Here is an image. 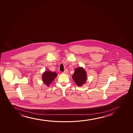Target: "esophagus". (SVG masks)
Here are the masks:
<instances>
[{
  "instance_id": "34e87169",
  "label": "esophagus",
  "mask_w": 133,
  "mask_h": 133,
  "mask_svg": "<svg viewBox=\"0 0 133 133\" xmlns=\"http://www.w3.org/2000/svg\"><path fill=\"white\" fill-rule=\"evenodd\" d=\"M68 70L67 69H65V70L64 71V72L63 73L64 74H66L68 73Z\"/></svg>"
}]
</instances>
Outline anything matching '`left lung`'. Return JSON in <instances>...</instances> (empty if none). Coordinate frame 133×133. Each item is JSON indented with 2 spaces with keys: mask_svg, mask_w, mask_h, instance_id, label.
Segmentation results:
<instances>
[{
  "mask_svg": "<svg viewBox=\"0 0 133 133\" xmlns=\"http://www.w3.org/2000/svg\"><path fill=\"white\" fill-rule=\"evenodd\" d=\"M72 78L78 86H81L85 84L87 80V74L85 69L80 67L76 68L72 76Z\"/></svg>",
  "mask_w": 133,
  "mask_h": 133,
  "instance_id": "8db88e82",
  "label": "left lung"
}]
</instances>
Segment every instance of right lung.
Listing matches in <instances>:
<instances>
[{"label":"right lung","instance_id":"1","mask_svg":"<svg viewBox=\"0 0 133 133\" xmlns=\"http://www.w3.org/2000/svg\"><path fill=\"white\" fill-rule=\"evenodd\" d=\"M57 76V74L55 72L47 70L44 72L42 75V80L43 83L49 87L50 84L53 82Z\"/></svg>","mask_w":133,"mask_h":133}]
</instances>
